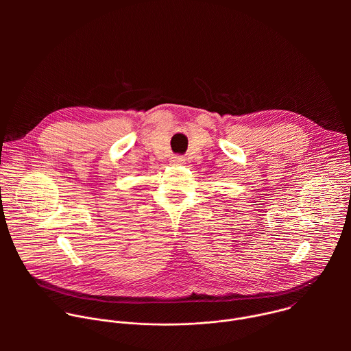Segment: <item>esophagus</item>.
Wrapping results in <instances>:
<instances>
[{
	"label": "esophagus",
	"instance_id": "esophagus-1",
	"mask_svg": "<svg viewBox=\"0 0 351 351\" xmlns=\"http://www.w3.org/2000/svg\"><path fill=\"white\" fill-rule=\"evenodd\" d=\"M171 162H172L173 165H183V164H184V158L180 157V156H176V157L172 158Z\"/></svg>",
	"mask_w": 351,
	"mask_h": 351
}]
</instances>
